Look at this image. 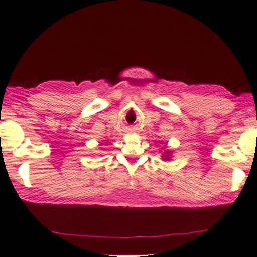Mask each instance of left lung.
I'll list each match as a JSON object with an SVG mask.
<instances>
[{
  "mask_svg": "<svg viewBox=\"0 0 257 257\" xmlns=\"http://www.w3.org/2000/svg\"><path fill=\"white\" fill-rule=\"evenodd\" d=\"M161 157H163L164 160H170V159H172V151H170V150H165L163 156H161Z\"/></svg>",
  "mask_w": 257,
  "mask_h": 257,
  "instance_id": "left-lung-1",
  "label": "left lung"
}]
</instances>
